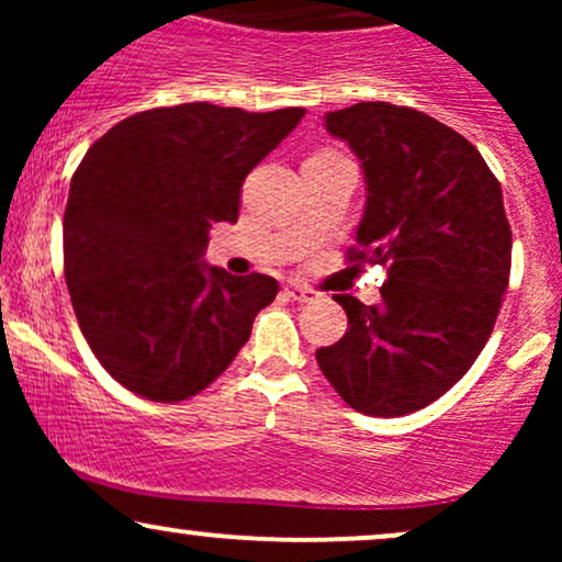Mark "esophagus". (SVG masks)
<instances>
[{"label": "esophagus", "instance_id": "1", "mask_svg": "<svg viewBox=\"0 0 562 562\" xmlns=\"http://www.w3.org/2000/svg\"><path fill=\"white\" fill-rule=\"evenodd\" d=\"M285 293H288V299H293V301H299V303H308V301L317 299V293H314L312 288L301 285V282H290V285L285 288Z\"/></svg>", "mask_w": 562, "mask_h": 562}]
</instances>
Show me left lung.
<instances>
[{
    "label": "left lung",
    "instance_id": "8db88e82",
    "mask_svg": "<svg viewBox=\"0 0 562 562\" xmlns=\"http://www.w3.org/2000/svg\"><path fill=\"white\" fill-rule=\"evenodd\" d=\"M362 160L367 203L348 261L380 263V303L333 295L348 330L317 351L348 406L402 417L443 396L494 330L509 280L502 187L454 128L412 108L357 102L325 115Z\"/></svg>",
    "mask_w": 562,
    "mask_h": 562
}]
</instances>
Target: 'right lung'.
Instances as JSON below:
<instances>
[{"label":"right lung","instance_id":"right-lung-1","mask_svg":"<svg viewBox=\"0 0 562 562\" xmlns=\"http://www.w3.org/2000/svg\"><path fill=\"white\" fill-rule=\"evenodd\" d=\"M303 113L184 102L128 115L87 150L63 218L66 282L83 338L124 389L184 402L250 338L280 285L205 263L209 229L237 222L245 177Z\"/></svg>","mask_w":562,"mask_h":562}]
</instances>
